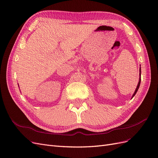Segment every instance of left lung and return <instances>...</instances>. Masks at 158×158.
Instances as JSON below:
<instances>
[{"mask_svg": "<svg viewBox=\"0 0 158 158\" xmlns=\"http://www.w3.org/2000/svg\"><path fill=\"white\" fill-rule=\"evenodd\" d=\"M139 76H140V77H139V81H138V85H137V87H136V89H135V93H134L133 95H132V98L134 96H135V94H136L137 91H138V88H139L140 85V82H141V68H140V74H139ZM132 98H131V99H132Z\"/></svg>", "mask_w": 158, "mask_h": 158, "instance_id": "8db88e82", "label": "left lung"}]
</instances>
